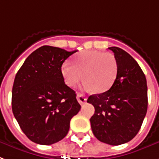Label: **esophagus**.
Returning <instances> with one entry per match:
<instances>
[{
  "label": "esophagus",
  "instance_id": "1",
  "mask_svg": "<svg viewBox=\"0 0 159 159\" xmlns=\"http://www.w3.org/2000/svg\"><path fill=\"white\" fill-rule=\"evenodd\" d=\"M77 101H78V102H79L81 105L84 104L85 102H87V98H85V96L83 95V94H82V93H77Z\"/></svg>",
  "mask_w": 159,
  "mask_h": 159
}]
</instances>
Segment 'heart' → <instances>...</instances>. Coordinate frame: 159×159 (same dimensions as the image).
I'll list each match as a JSON object with an SVG mask.
<instances>
[{
    "instance_id": "1",
    "label": "heart",
    "mask_w": 159,
    "mask_h": 159,
    "mask_svg": "<svg viewBox=\"0 0 159 159\" xmlns=\"http://www.w3.org/2000/svg\"><path fill=\"white\" fill-rule=\"evenodd\" d=\"M74 66L64 62L61 74L67 86L73 88L83 78L88 91L104 93L112 88L117 78V62L112 54L96 50L83 51L73 58Z\"/></svg>"
}]
</instances>
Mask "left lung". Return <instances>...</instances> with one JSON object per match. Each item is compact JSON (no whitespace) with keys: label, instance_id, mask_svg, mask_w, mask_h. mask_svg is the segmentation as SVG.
I'll return each mask as SVG.
<instances>
[{"label":"left lung","instance_id":"1","mask_svg":"<svg viewBox=\"0 0 159 159\" xmlns=\"http://www.w3.org/2000/svg\"><path fill=\"white\" fill-rule=\"evenodd\" d=\"M117 62V78L108 91L91 95L95 112L91 127L99 141L120 145L136 136L148 110L147 80L136 61L119 47H109Z\"/></svg>","mask_w":159,"mask_h":159}]
</instances>
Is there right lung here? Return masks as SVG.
I'll return each instance as SVG.
<instances>
[{
    "label": "right lung",
    "instance_id": "right-lung-1",
    "mask_svg": "<svg viewBox=\"0 0 159 159\" xmlns=\"http://www.w3.org/2000/svg\"><path fill=\"white\" fill-rule=\"evenodd\" d=\"M77 51L42 46L26 59L12 88V112L31 141L51 145L64 139L81 106L66 86L61 66Z\"/></svg>",
    "mask_w": 159,
    "mask_h": 159
}]
</instances>
